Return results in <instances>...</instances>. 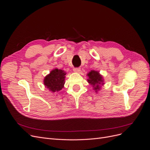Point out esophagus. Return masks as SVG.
Returning a JSON list of instances; mask_svg holds the SVG:
<instances>
[{"label":"esophagus","mask_w":150,"mask_h":150,"mask_svg":"<svg viewBox=\"0 0 150 150\" xmlns=\"http://www.w3.org/2000/svg\"><path fill=\"white\" fill-rule=\"evenodd\" d=\"M73 70L75 72H77V73L80 71V68H74Z\"/></svg>","instance_id":"1"}]
</instances>
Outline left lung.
<instances>
[{
	"instance_id": "left-lung-1",
	"label": "left lung",
	"mask_w": 150,
	"mask_h": 150,
	"mask_svg": "<svg viewBox=\"0 0 150 150\" xmlns=\"http://www.w3.org/2000/svg\"><path fill=\"white\" fill-rule=\"evenodd\" d=\"M88 79V82L92 85L93 90H95V92H98L101 89V86L104 85L103 77L101 75L99 74V72L95 70H91L87 74Z\"/></svg>"
}]
</instances>
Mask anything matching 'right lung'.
I'll return each instance as SVG.
<instances>
[{
    "mask_svg": "<svg viewBox=\"0 0 150 150\" xmlns=\"http://www.w3.org/2000/svg\"><path fill=\"white\" fill-rule=\"evenodd\" d=\"M65 75L66 73L64 70L55 69L45 76L44 84L49 91L57 93L64 88Z\"/></svg>",
    "mask_w": 150,
    "mask_h": 150,
    "instance_id": "1",
    "label": "right lung"
}]
</instances>
